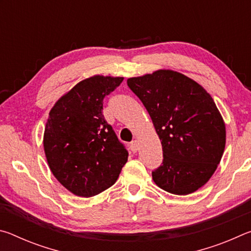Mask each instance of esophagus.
<instances>
[{
  "label": "esophagus",
  "instance_id": "1",
  "mask_svg": "<svg viewBox=\"0 0 251 251\" xmlns=\"http://www.w3.org/2000/svg\"><path fill=\"white\" fill-rule=\"evenodd\" d=\"M130 150L133 151L134 152H136V151H138V142L136 141V139L130 143Z\"/></svg>",
  "mask_w": 251,
  "mask_h": 251
}]
</instances>
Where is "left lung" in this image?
<instances>
[{"label": "left lung", "instance_id": "8db88e82", "mask_svg": "<svg viewBox=\"0 0 251 251\" xmlns=\"http://www.w3.org/2000/svg\"><path fill=\"white\" fill-rule=\"evenodd\" d=\"M142 100L163 147V164L151 173L174 195L196 192L210 179L226 145V126L209 93L172 70L127 79Z\"/></svg>", "mask_w": 251, "mask_h": 251}]
</instances>
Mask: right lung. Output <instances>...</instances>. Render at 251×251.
<instances>
[{"mask_svg":"<svg viewBox=\"0 0 251 251\" xmlns=\"http://www.w3.org/2000/svg\"><path fill=\"white\" fill-rule=\"evenodd\" d=\"M124 77L94 75L80 80L50 110L43 145L54 177L79 197L115 184L128 158L103 115V100Z\"/></svg>","mask_w":251,"mask_h":251,"instance_id":"right-lung-1","label":"right lung"}]
</instances>
